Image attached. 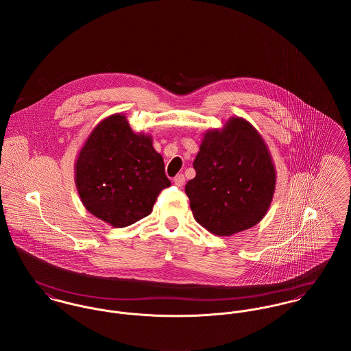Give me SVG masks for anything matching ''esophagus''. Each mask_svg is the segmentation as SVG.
Segmentation results:
<instances>
[{"label":"esophagus","mask_w":351,"mask_h":351,"mask_svg":"<svg viewBox=\"0 0 351 351\" xmlns=\"http://www.w3.org/2000/svg\"><path fill=\"white\" fill-rule=\"evenodd\" d=\"M174 184H176L177 186H182V185L185 184V176H184V174H177V176L174 177Z\"/></svg>","instance_id":"1"}]
</instances>
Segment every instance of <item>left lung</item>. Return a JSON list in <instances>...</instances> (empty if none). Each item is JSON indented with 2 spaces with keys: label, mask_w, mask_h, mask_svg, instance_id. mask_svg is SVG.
I'll return each instance as SVG.
<instances>
[{
  "label": "left lung",
  "mask_w": 351,
  "mask_h": 351,
  "mask_svg": "<svg viewBox=\"0 0 351 351\" xmlns=\"http://www.w3.org/2000/svg\"><path fill=\"white\" fill-rule=\"evenodd\" d=\"M185 192L196 221L230 237L258 224L276 191V167L261 134L243 117L204 134Z\"/></svg>",
  "instance_id": "left-lung-1"
}]
</instances>
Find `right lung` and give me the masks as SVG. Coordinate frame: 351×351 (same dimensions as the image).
Segmentation results:
<instances>
[{"instance_id": "add662e5", "label": "right lung", "mask_w": 351, "mask_h": 351, "mask_svg": "<svg viewBox=\"0 0 351 351\" xmlns=\"http://www.w3.org/2000/svg\"><path fill=\"white\" fill-rule=\"evenodd\" d=\"M75 186L92 215L123 228L149 216L170 181L151 135L134 132L125 114L114 113L101 120L78 152Z\"/></svg>"}]
</instances>
